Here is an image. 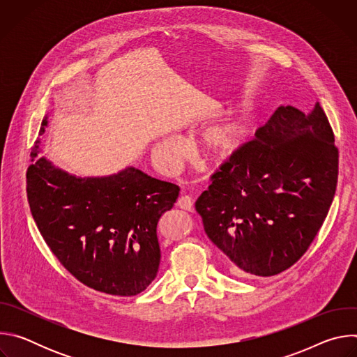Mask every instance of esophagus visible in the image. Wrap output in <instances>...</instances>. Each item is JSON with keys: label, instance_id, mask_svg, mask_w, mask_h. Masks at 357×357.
I'll return each instance as SVG.
<instances>
[{"label": "esophagus", "instance_id": "1", "mask_svg": "<svg viewBox=\"0 0 357 357\" xmlns=\"http://www.w3.org/2000/svg\"><path fill=\"white\" fill-rule=\"evenodd\" d=\"M176 205H178L181 209L188 211V212H193V211H195V200H193V197L189 196V195L181 196V197L178 199Z\"/></svg>", "mask_w": 357, "mask_h": 357}]
</instances>
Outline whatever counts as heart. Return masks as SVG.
<instances>
[{
  "mask_svg": "<svg viewBox=\"0 0 357 357\" xmlns=\"http://www.w3.org/2000/svg\"><path fill=\"white\" fill-rule=\"evenodd\" d=\"M251 121L245 117L234 119L227 123L215 124L203 131L197 139L199 151L212 162H225L234 157L248 141ZM154 158L167 172H175L179 157L182 155V144L176 137H168L154 145Z\"/></svg>",
  "mask_w": 357,
  "mask_h": 357,
  "instance_id": "1",
  "label": "heart"
}]
</instances>
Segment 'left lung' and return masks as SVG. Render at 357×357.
<instances>
[{
	"label": "left lung",
	"instance_id": "8db88e82",
	"mask_svg": "<svg viewBox=\"0 0 357 357\" xmlns=\"http://www.w3.org/2000/svg\"><path fill=\"white\" fill-rule=\"evenodd\" d=\"M339 152L321 105L280 106L195 203L233 273L277 275L318 234L337 183Z\"/></svg>",
	"mask_w": 357,
	"mask_h": 357
}]
</instances>
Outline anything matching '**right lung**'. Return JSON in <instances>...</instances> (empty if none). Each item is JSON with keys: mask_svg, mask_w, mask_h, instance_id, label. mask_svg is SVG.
Returning a JSON list of instances; mask_svg holds the SVG:
<instances>
[{"mask_svg": "<svg viewBox=\"0 0 357 357\" xmlns=\"http://www.w3.org/2000/svg\"><path fill=\"white\" fill-rule=\"evenodd\" d=\"M45 117L39 135L45 132ZM26 171L32 218L61 264L96 291L131 296L157 277L161 250L157 226L179 186L128 167L101 178H77L38 157Z\"/></svg>", "mask_w": 357, "mask_h": 357, "instance_id": "add662e5", "label": "right lung"}]
</instances>
